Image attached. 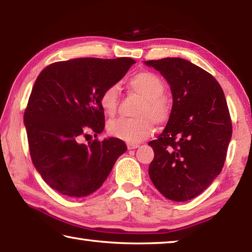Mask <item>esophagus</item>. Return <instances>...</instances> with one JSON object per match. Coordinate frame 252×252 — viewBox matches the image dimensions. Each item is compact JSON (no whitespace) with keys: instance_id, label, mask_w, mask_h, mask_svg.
<instances>
[{"instance_id":"34e87169","label":"esophagus","mask_w":252,"mask_h":252,"mask_svg":"<svg viewBox=\"0 0 252 252\" xmlns=\"http://www.w3.org/2000/svg\"><path fill=\"white\" fill-rule=\"evenodd\" d=\"M139 147L140 146L138 143H127V149H129V150H133V149H136Z\"/></svg>"}]
</instances>
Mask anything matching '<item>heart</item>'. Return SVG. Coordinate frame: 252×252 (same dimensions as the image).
Masks as SVG:
<instances>
[{
    "mask_svg": "<svg viewBox=\"0 0 252 252\" xmlns=\"http://www.w3.org/2000/svg\"><path fill=\"white\" fill-rule=\"evenodd\" d=\"M127 87L143 97L135 119H117L108 125V132L113 138L129 143L146 140L153 131V122L163 125L171 116V106L163 96L165 85L159 75L150 71H142L127 81ZM119 102V87L111 84L102 91L100 105L104 114L114 116Z\"/></svg>",
    "mask_w": 252,
    "mask_h": 252,
    "instance_id": "b5f03b06",
    "label": "heart"
}]
</instances>
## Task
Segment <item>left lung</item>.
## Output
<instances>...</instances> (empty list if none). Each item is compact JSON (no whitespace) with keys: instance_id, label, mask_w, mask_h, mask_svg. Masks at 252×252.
I'll list each match as a JSON object with an SVG mask.
<instances>
[{"instance_id":"obj_1","label":"left lung","mask_w":252,"mask_h":252,"mask_svg":"<svg viewBox=\"0 0 252 252\" xmlns=\"http://www.w3.org/2000/svg\"><path fill=\"white\" fill-rule=\"evenodd\" d=\"M164 76L173 104L167 126L149 142L153 185L172 201L197 197L223 168L232 125L224 93L213 76L185 59L144 62Z\"/></svg>"}]
</instances>
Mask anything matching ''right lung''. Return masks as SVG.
Segmentation results:
<instances>
[{"instance_id":"right-lung-1","label":"right lung","mask_w":252,"mask_h":252,"mask_svg":"<svg viewBox=\"0 0 252 252\" xmlns=\"http://www.w3.org/2000/svg\"><path fill=\"white\" fill-rule=\"evenodd\" d=\"M134 63L130 58H80L52 63L37 76L24 125L34 167L58 192L73 198L93 193L126 151V143L117 138L88 144L81 140L103 131L101 93Z\"/></svg>"}]
</instances>
